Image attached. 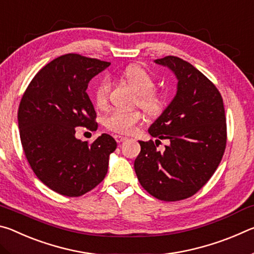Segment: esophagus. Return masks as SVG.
I'll list each match as a JSON object with an SVG mask.
<instances>
[{
	"mask_svg": "<svg viewBox=\"0 0 254 254\" xmlns=\"http://www.w3.org/2000/svg\"><path fill=\"white\" fill-rule=\"evenodd\" d=\"M114 139H115V141H117L118 143H122V142H124V141L126 140H127V137H126V136H123V135H114Z\"/></svg>",
	"mask_w": 254,
	"mask_h": 254,
	"instance_id": "1",
	"label": "esophagus"
}]
</instances>
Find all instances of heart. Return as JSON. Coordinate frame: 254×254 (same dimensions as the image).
<instances>
[{
  "label": "heart",
  "mask_w": 254,
  "mask_h": 254,
  "mask_svg": "<svg viewBox=\"0 0 254 254\" xmlns=\"http://www.w3.org/2000/svg\"><path fill=\"white\" fill-rule=\"evenodd\" d=\"M124 81L137 93L136 104L150 115H157L163 109V97L154 89V78L150 72L140 66H128L122 72ZM109 79H102L94 87V101L98 107H105L110 94ZM143 115L140 111L115 110L104 119V124L110 131L130 134L142 122Z\"/></svg>",
  "instance_id": "obj_1"
}]
</instances>
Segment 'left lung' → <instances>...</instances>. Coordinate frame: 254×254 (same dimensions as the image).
<instances>
[{"mask_svg":"<svg viewBox=\"0 0 254 254\" xmlns=\"http://www.w3.org/2000/svg\"><path fill=\"white\" fill-rule=\"evenodd\" d=\"M154 62L170 68L178 79L173 102L149 127L153 137L170 144L160 152L159 140L139 141L134 170L150 195L177 201L195 195L220 165L227 140L224 104L216 86L191 64L175 56Z\"/></svg>","mask_w":254,"mask_h":254,"instance_id":"left-lung-1","label":"left lung"}]
</instances>
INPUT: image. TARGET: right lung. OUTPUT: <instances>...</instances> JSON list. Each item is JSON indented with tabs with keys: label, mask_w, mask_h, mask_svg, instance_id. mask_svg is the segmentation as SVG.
<instances>
[{
	"label": "right lung",
	"mask_w": 254,
	"mask_h": 254,
	"mask_svg": "<svg viewBox=\"0 0 254 254\" xmlns=\"http://www.w3.org/2000/svg\"><path fill=\"white\" fill-rule=\"evenodd\" d=\"M110 65L77 54L60 56L37 72L21 98L18 121L25 158L37 177L60 195H84L107 174L115 140L103 133L89 143L75 133L77 127L97 128L86 89Z\"/></svg>",
	"instance_id": "add662e5"
}]
</instances>
